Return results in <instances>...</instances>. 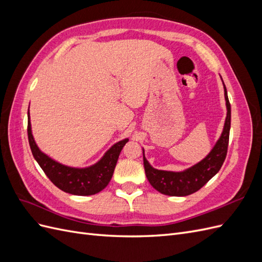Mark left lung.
<instances>
[{
	"label": "left lung",
	"mask_w": 262,
	"mask_h": 262,
	"mask_svg": "<svg viewBox=\"0 0 262 262\" xmlns=\"http://www.w3.org/2000/svg\"><path fill=\"white\" fill-rule=\"evenodd\" d=\"M224 96L227 114L223 131H222L220 139L211 149V152L201 162L182 171L160 170L149 165L144 156L143 149V163L146 178L158 192L173 196L189 195L201 189L213 176H215L219 172L227 154L229 129H231V104H229L227 97L225 85Z\"/></svg>",
	"instance_id": "8db88e82"
}]
</instances>
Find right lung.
Instances as JSON below:
<instances>
[{"instance_id":"add662e5","label":"right lung","mask_w":262,"mask_h":262,"mask_svg":"<svg viewBox=\"0 0 262 262\" xmlns=\"http://www.w3.org/2000/svg\"><path fill=\"white\" fill-rule=\"evenodd\" d=\"M28 141L31 153L52 182L62 191L75 195H92L105 189L114 175V170L122 147L129 139L117 142L110 147L100 160L90 167L76 168L63 165L52 160L37 146L31 132L29 109H28Z\"/></svg>"}]
</instances>
